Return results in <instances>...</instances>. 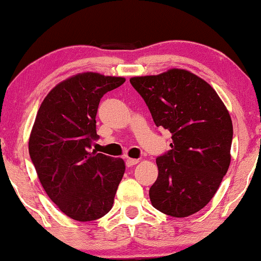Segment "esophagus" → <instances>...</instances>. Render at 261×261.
I'll use <instances>...</instances> for the list:
<instances>
[{
  "mask_svg": "<svg viewBox=\"0 0 261 261\" xmlns=\"http://www.w3.org/2000/svg\"><path fill=\"white\" fill-rule=\"evenodd\" d=\"M140 162V160H136V158H127L126 160V166L127 167H133L135 164H137Z\"/></svg>",
  "mask_w": 261,
  "mask_h": 261,
  "instance_id": "1",
  "label": "esophagus"
}]
</instances>
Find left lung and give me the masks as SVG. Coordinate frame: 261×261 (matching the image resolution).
Masks as SVG:
<instances>
[{"label": "left lung", "mask_w": 261, "mask_h": 261, "mask_svg": "<svg viewBox=\"0 0 261 261\" xmlns=\"http://www.w3.org/2000/svg\"><path fill=\"white\" fill-rule=\"evenodd\" d=\"M130 83L147 104L155 126L172 134V149L155 160L152 205L172 217L194 215L214 197L229 168L228 110L206 81L187 70L133 77Z\"/></svg>", "instance_id": "1"}]
</instances>
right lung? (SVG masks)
<instances>
[{
	"label": "right lung",
	"mask_w": 261,
	"mask_h": 261,
	"mask_svg": "<svg viewBox=\"0 0 261 261\" xmlns=\"http://www.w3.org/2000/svg\"><path fill=\"white\" fill-rule=\"evenodd\" d=\"M124 82L95 72L74 74L54 87L38 110L29 154L47 196L72 220H98L113 207L125 163L91 146L99 137L95 115L101 97Z\"/></svg>",
	"instance_id": "1"
}]
</instances>
